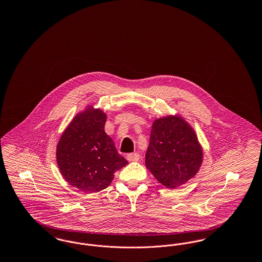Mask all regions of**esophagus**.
I'll return each mask as SVG.
<instances>
[{
	"mask_svg": "<svg viewBox=\"0 0 262 262\" xmlns=\"http://www.w3.org/2000/svg\"><path fill=\"white\" fill-rule=\"evenodd\" d=\"M126 159L128 161H133V162H137L139 160V154L138 153H129L126 155Z\"/></svg>",
	"mask_w": 262,
	"mask_h": 262,
	"instance_id": "esophagus-1",
	"label": "esophagus"
}]
</instances>
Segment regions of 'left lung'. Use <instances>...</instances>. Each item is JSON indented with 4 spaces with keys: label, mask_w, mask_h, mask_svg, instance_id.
<instances>
[{
    "label": "left lung",
    "mask_w": 262,
    "mask_h": 262,
    "mask_svg": "<svg viewBox=\"0 0 262 262\" xmlns=\"http://www.w3.org/2000/svg\"><path fill=\"white\" fill-rule=\"evenodd\" d=\"M202 162V149L193 128L179 116L154 121L145 165L155 179L170 188L193 178Z\"/></svg>",
    "instance_id": "8db88e82"
}]
</instances>
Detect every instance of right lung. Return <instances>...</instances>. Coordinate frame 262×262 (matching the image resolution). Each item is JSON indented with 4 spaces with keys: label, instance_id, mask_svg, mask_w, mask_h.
I'll return each instance as SVG.
<instances>
[{
    "label": "right lung",
    "instance_id": "right-lung-1",
    "mask_svg": "<svg viewBox=\"0 0 262 262\" xmlns=\"http://www.w3.org/2000/svg\"><path fill=\"white\" fill-rule=\"evenodd\" d=\"M107 117L91 106L76 115L57 145V163L63 179L85 192L110 186L114 173L127 164L104 129Z\"/></svg>",
    "mask_w": 262,
    "mask_h": 262
}]
</instances>
